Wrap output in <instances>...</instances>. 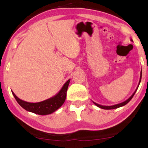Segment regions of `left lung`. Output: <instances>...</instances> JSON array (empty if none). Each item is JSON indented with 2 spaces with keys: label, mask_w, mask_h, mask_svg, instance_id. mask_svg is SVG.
Wrapping results in <instances>:
<instances>
[{
  "label": "left lung",
  "mask_w": 148,
  "mask_h": 148,
  "mask_svg": "<svg viewBox=\"0 0 148 148\" xmlns=\"http://www.w3.org/2000/svg\"><path fill=\"white\" fill-rule=\"evenodd\" d=\"M131 41H132V42H133V40L131 39ZM141 75H142V71H141V73H140V79H139V84H138V86H137V87L136 90H135V92H133V94L132 95H131V96L130 97H129V98L128 99H127V100L124 101V102H121V103H119V104H117L112 105V106H103V105L98 104H97V103L94 102H94V104L95 105H96L97 106L99 107V108H102V109H105V110H110V109L118 108H119V107H121V106H125V105H126V104H127V103H128V102H129V101H130V100H131V99H132V98L133 97V96H134L135 94V92H136V91L137 90V89H138V87H139V84H140L141 80Z\"/></svg>",
  "instance_id": "1"
}]
</instances>
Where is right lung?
<instances>
[{
    "instance_id": "right-lung-1",
    "label": "right lung",
    "mask_w": 148,
    "mask_h": 148,
    "mask_svg": "<svg viewBox=\"0 0 148 148\" xmlns=\"http://www.w3.org/2000/svg\"><path fill=\"white\" fill-rule=\"evenodd\" d=\"M70 80L71 79H69L68 81H66L65 84L60 89V90L55 96L40 102L32 103L25 102V101L22 100L18 98L14 94L13 92H12V94L15 97L18 104L27 111L40 115L50 114H52V112H55L56 110H58L63 104L66 99V91H67L68 86L69 85Z\"/></svg>"
}]
</instances>
